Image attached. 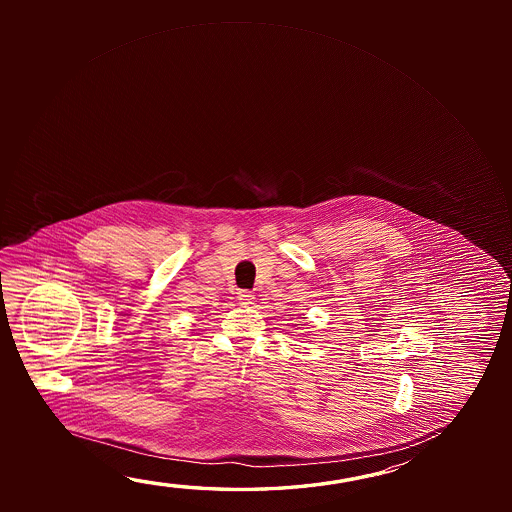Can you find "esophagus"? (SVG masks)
<instances>
[{"label":"esophagus","mask_w":512,"mask_h":512,"mask_svg":"<svg viewBox=\"0 0 512 512\" xmlns=\"http://www.w3.org/2000/svg\"><path fill=\"white\" fill-rule=\"evenodd\" d=\"M237 300L241 302V305H250V303L255 300V294L252 291H248V289H241L239 293H237Z\"/></svg>","instance_id":"esophagus-1"}]
</instances>
